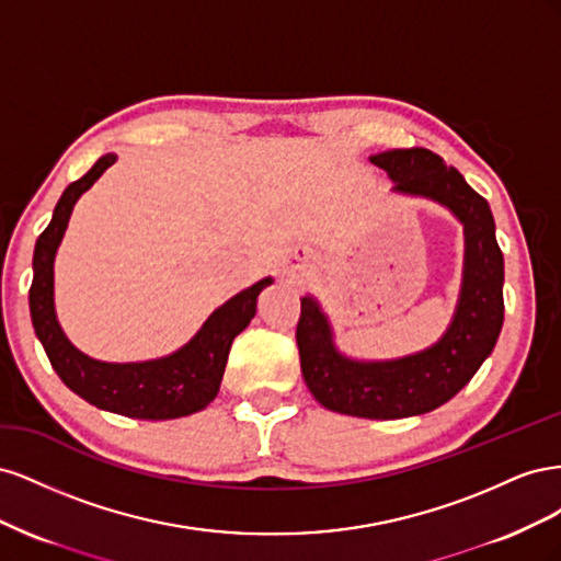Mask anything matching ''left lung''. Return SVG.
<instances>
[{
    "instance_id": "8db88e82",
    "label": "left lung",
    "mask_w": 561,
    "mask_h": 561,
    "mask_svg": "<svg viewBox=\"0 0 561 561\" xmlns=\"http://www.w3.org/2000/svg\"><path fill=\"white\" fill-rule=\"evenodd\" d=\"M402 194L428 196L466 227V271L454 322L439 342L393 363H355L332 346L325 316L311 297L301 299L297 346L301 375L313 398L332 412L363 419H404L451 400L486 355L503 325V252L494 215L454 165L431 149H393L369 159Z\"/></svg>"
}]
</instances>
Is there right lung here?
<instances>
[{"mask_svg":"<svg viewBox=\"0 0 561 561\" xmlns=\"http://www.w3.org/2000/svg\"><path fill=\"white\" fill-rule=\"evenodd\" d=\"M116 161L98 159L91 171L62 192L48 227L39 233L32 257L30 313L32 325L62 383L87 402L122 416L163 421L206 410L215 400L233 336L248 328L257 297L274 280L264 278L222 304L190 344L161 360L112 365L79 353L62 334L54 309V257L77 198Z\"/></svg>","mask_w":561,"mask_h":561,"instance_id":"add662e5","label":"right lung"}]
</instances>
